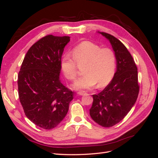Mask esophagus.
<instances>
[{
  "label": "esophagus",
  "instance_id": "obj_1",
  "mask_svg": "<svg viewBox=\"0 0 158 158\" xmlns=\"http://www.w3.org/2000/svg\"><path fill=\"white\" fill-rule=\"evenodd\" d=\"M77 94L79 95H85V94H86V92H84V91H79V92H78Z\"/></svg>",
  "mask_w": 158,
  "mask_h": 158
}]
</instances>
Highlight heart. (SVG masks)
Returning <instances> with one entry per match:
<instances>
[{
	"mask_svg": "<svg viewBox=\"0 0 158 158\" xmlns=\"http://www.w3.org/2000/svg\"><path fill=\"white\" fill-rule=\"evenodd\" d=\"M73 57L66 55L60 60V68L65 77L70 80L76 76L77 64H85L84 73L73 84L76 89H90L107 85L112 80L116 68V56L110 48H101L90 41H83L72 51Z\"/></svg>",
	"mask_w": 158,
	"mask_h": 158,
	"instance_id": "1",
	"label": "heart"
}]
</instances>
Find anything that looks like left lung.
Masks as SVG:
<instances>
[{
    "instance_id": "obj_1",
    "label": "left lung",
    "mask_w": 158,
    "mask_h": 158,
    "mask_svg": "<svg viewBox=\"0 0 158 158\" xmlns=\"http://www.w3.org/2000/svg\"><path fill=\"white\" fill-rule=\"evenodd\" d=\"M100 34L108 40L116 56L117 70L102 92L93 95L89 114L103 127H111L121 121L135 104L139 93L138 70L132 55L118 39L105 32Z\"/></svg>"
}]
</instances>
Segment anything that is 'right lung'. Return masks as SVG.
Returning <instances> with one entry per match:
<instances>
[{
  "label": "right lung",
  "mask_w": 158,
  "mask_h": 158,
  "mask_svg": "<svg viewBox=\"0 0 158 158\" xmlns=\"http://www.w3.org/2000/svg\"><path fill=\"white\" fill-rule=\"evenodd\" d=\"M69 36L47 35L33 44L18 73L20 103L26 116L46 130L56 127L68 113L73 92L61 83L60 60Z\"/></svg>",
  "instance_id": "1"
}]
</instances>
